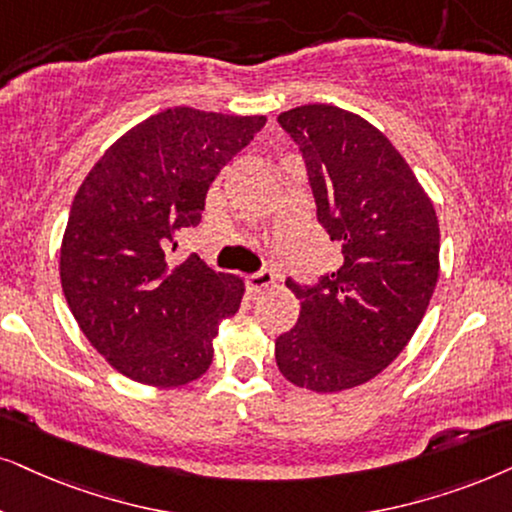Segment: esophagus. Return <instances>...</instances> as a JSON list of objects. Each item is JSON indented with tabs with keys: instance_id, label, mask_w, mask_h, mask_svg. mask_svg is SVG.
<instances>
[{
	"instance_id": "34e87169",
	"label": "esophagus",
	"mask_w": 512,
	"mask_h": 512,
	"mask_svg": "<svg viewBox=\"0 0 512 512\" xmlns=\"http://www.w3.org/2000/svg\"><path fill=\"white\" fill-rule=\"evenodd\" d=\"M274 281H276L274 271H271V269H260V271H255V274H250L248 278H245V286H248L250 293H260V290L269 288Z\"/></svg>"
}]
</instances>
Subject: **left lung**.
Wrapping results in <instances>:
<instances>
[{"instance_id":"8db88e82","label":"left lung","mask_w":512,"mask_h":512,"mask_svg":"<svg viewBox=\"0 0 512 512\" xmlns=\"http://www.w3.org/2000/svg\"><path fill=\"white\" fill-rule=\"evenodd\" d=\"M278 125L300 148L342 264L314 283L288 276L300 319L276 338V364L297 387L340 392L390 366L423 321L439 276L437 215L401 153L359 115L309 103Z\"/></svg>"}]
</instances>
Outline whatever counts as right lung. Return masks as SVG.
I'll return each instance as SVG.
<instances>
[{
  "instance_id": "obj_1",
  "label": "right lung",
  "mask_w": 512,
  "mask_h": 512,
  "mask_svg": "<svg viewBox=\"0 0 512 512\" xmlns=\"http://www.w3.org/2000/svg\"><path fill=\"white\" fill-rule=\"evenodd\" d=\"M267 118L167 108L115 141L70 205L61 286L82 333L122 375L177 387L212 364L243 281L170 257L200 224L210 184Z\"/></svg>"
}]
</instances>
